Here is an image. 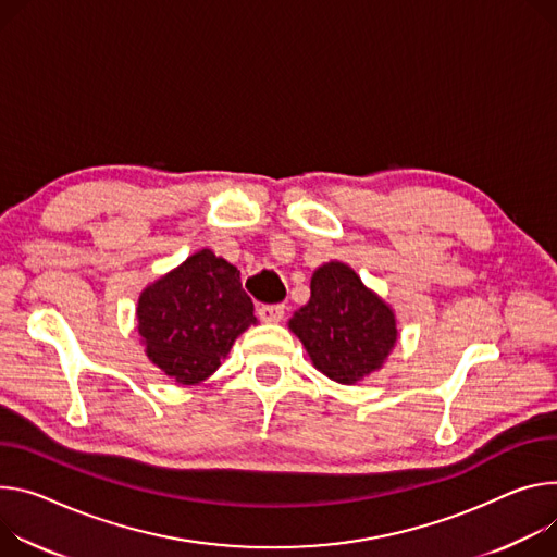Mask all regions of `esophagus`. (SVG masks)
Returning a JSON list of instances; mask_svg holds the SVG:
<instances>
[{
    "instance_id": "obj_1",
    "label": "esophagus",
    "mask_w": 557,
    "mask_h": 557,
    "mask_svg": "<svg viewBox=\"0 0 557 557\" xmlns=\"http://www.w3.org/2000/svg\"><path fill=\"white\" fill-rule=\"evenodd\" d=\"M258 315L267 324H277L284 318V305H264L258 309Z\"/></svg>"
}]
</instances>
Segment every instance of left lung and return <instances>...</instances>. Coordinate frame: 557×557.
Returning a JSON list of instances; mask_svg holds the SVG:
<instances>
[{"label": "left lung", "mask_w": 557, "mask_h": 557, "mask_svg": "<svg viewBox=\"0 0 557 557\" xmlns=\"http://www.w3.org/2000/svg\"><path fill=\"white\" fill-rule=\"evenodd\" d=\"M313 367L339 384H356L382 369L397 342L395 313L342 262L322 264L311 297L288 320Z\"/></svg>", "instance_id": "8db88e82"}]
</instances>
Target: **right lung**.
Listing matches in <instances>:
<instances>
[{
    "label": "right lung",
    "instance_id": "right-lung-1",
    "mask_svg": "<svg viewBox=\"0 0 557 557\" xmlns=\"http://www.w3.org/2000/svg\"><path fill=\"white\" fill-rule=\"evenodd\" d=\"M256 322L239 271L211 248L148 284L137 301L148 360L184 386L213 375L237 335Z\"/></svg>",
    "mask_w": 557,
    "mask_h": 557
}]
</instances>
